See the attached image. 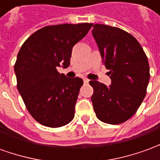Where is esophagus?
<instances>
[{
  "label": "esophagus",
  "mask_w": 160,
  "mask_h": 160,
  "mask_svg": "<svg viewBox=\"0 0 160 160\" xmlns=\"http://www.w3.org/2000/svg\"><path fill=\"white\" fill-rule=\"evenodd\" d=\"M88 82H89V80L85 78V79H84V83H88Z\"/></svg>",
  "instance_id": "34e87169"
}]
</instances>
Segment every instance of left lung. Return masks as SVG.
<instances>
[{
    "label": "left lung",
    "mask_w": 160,
    "mask_h": 160,
    "mask_svg": "<svg viewBox=\"0 0 160 160\" xmlns=\"http://www.w3.org/2000/svg\"><path fill=\"white\" fill-rule=\"evenodd\" d=\"M92 33L111 80L109 87L89 81L94 111L105 123H122L135 114L146 96L150 78L148 57L137 40L120 28L97 24Z\"/></svg>",
    "instance_id": "1"
}]
</instances>
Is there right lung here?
Wrapping results in <instances>:
<instances>
[{"label": "right lung", "mask_w": 160, "mask_h": 160, "mask_svg": "<svg viewBox=\"0 0 160 160\" xmlns=\"http://www.w3.org/2000/svg\"><path fill=\"white\" fill-rule=\"evenodd\" d=\"M92 24L45 26L30 36L19 49L14 72L17 87L27 110L39 123L59 128L69 123L83 80L59 73L66 68L74 44Z\"/></svg>", "instance_id": "add662e5"}]
</instances>
